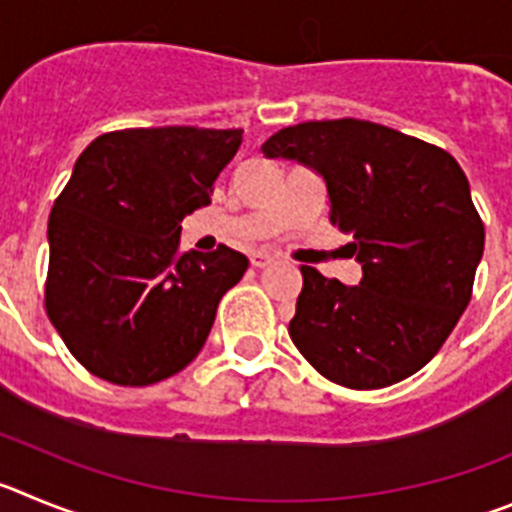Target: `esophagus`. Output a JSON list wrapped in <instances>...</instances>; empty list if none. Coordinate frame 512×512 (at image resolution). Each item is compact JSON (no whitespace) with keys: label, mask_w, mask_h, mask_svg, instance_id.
<instances>
[{"label":"esophagus","mask_w":512,"mask_h":512,"mask_svg":"<svg viewBox=\"0 0 512 512\" xmlns=\"http://www.w3.org/2000/svg\"><path fill=\"white\" fill-rule=\"evenodd\" d=\"M250 262H252V267H267L270 262H275V255H270V252H262V250L252 252Z\"/></svg>","instance_id":"esophagus-1"}]
</instances>
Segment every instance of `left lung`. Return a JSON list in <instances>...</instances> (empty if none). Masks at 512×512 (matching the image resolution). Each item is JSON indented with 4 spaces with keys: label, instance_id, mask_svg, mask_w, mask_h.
Listing matches in <instances>:
<instances>
[{
    "label": "left lung",
    "instance_id": "8db88e82",
    "mask_svg": "<svg viewBox=\"0 0 512 512\" xmlns=\"http://www.w3.org/2000/svg\"><path fill=\"white\" fill-rule=\"evenodd\" d=\"M262 153L324 178L331 224L362 265L352 288L301 267L288 326L298 352L352 390L411 377L457 326L485 250L464 170L441 147L352 117L285 127Z\"/></svg>",
    "mask_w": 512,
    "mask_h": 512
}]
</instances>
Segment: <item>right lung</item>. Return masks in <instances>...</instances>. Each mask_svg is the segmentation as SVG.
I'll return each instance as SVG.
<instances>
[{
    "mask_svg": "<svg viewBox=\"0 0 512 512\" xmlns=\"http://www.w3.org/2000/svg\"><path fill=\"white\" fill-rule=\"evenodd\" d=\"M242 130L137 127L96 137L48 219L45 311L101 380L142 388L181 372L242 280L247 257L181 252V222L211 204Z\"/></svg>",
    "mask_w": 512,
    "mask_h": 512,
    "instance_id": "1",
    "label": "right lung"
}]
</instances>
